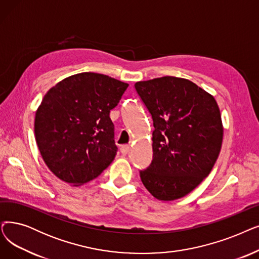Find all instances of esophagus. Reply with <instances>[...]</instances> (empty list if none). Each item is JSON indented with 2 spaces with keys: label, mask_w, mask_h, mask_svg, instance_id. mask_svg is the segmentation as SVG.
I'll return each mask as SVG.
<instances>
[{
  "label": "esophagus",
  "mask_w": 259,
  "mask_h": 259,
  "mask_svg": "<svg viewBox=\"0 0 259 259\" xmlns=\"http://www.w3.org/2000/svg\"><path fill=\"white\" fill-rule=\"evenodd\" d=\"M129 150H130V146L129 145H122L121 147H120V152L122 154H127L129 152Z\"/></svg>",
  "instance_id": "34e87169"
}]
</instances>
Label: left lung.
I'll return each mask as SVG.
<instances>
[{"instance_id":"obj_1","label":"left lung","mask_w":259,"mask_h":259,"mask_svg":"<svg viewBox=\"0 0 259 259\" xmlns=\"http://www.w3.org/2000/svg\"><path fill=\"white\" fill-rule=\"evenodd\" d=\"M151 115L152 161L140 177L159 200L182 198L206 178L222 145L215 98L184 78L165 76L134 84Z\"/></svg>"}]
</instances>
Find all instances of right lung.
<instances>
[{
	"label": "right lung",
	"instance_id": "right-lung-1",
	"mask_svg": "<svg viewBox=\"0 0 259 259\" xmlns=\"http://www.w3.org/2000/svg\"><path fill=\"white\" fill-rule=\"evenodd\" d=\"M128 88L107 75L80 73L65 78L44 96L35 118L42 159L62 181L81 185L114 160L117 147L110 111Z\"/></svg>",
	"mask_w": 259,
	"mask_h": 259
}]
</instances>
